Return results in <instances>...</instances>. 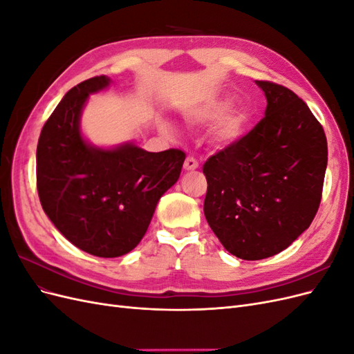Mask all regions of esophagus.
I'll return each mask as SVG.
<instances>
[{
    "mask_svg": "<svg viewBox=\"0 0 354 354\" xmlns=\"http://www.w3.org/2000/svg\"><path fill=\"white\" fill-rule=\"evenodd\" d=\"M199 167V164H198V160L194 158V156H187L186 158V160H185V165H183V168L186 169V171H194V169H196Z\"/></svg>",
    "mask_w": 354,
    "mask_h": 354,
    "instance_id": "34e87169",
    "label": "esophagus"
}]
</instances>
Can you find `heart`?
<instances>
[{
  "label": "heart",
  "mask_w": 354,
  "mask_h": 354,
  "mask_svg": "<svg viewBox=\"0 0 354 354\" xmlns=\"http://www.w3.org/2000/svg\"><path fill=\"white\" fill-rule=\"evenodd\" d=\"M229 99H217L203 103L189 113V121L194 124H208L222 118L212 130V140L218 146H229L243 134L246 124L250 121V112L242 106H236L228 111ZM227 111V113L225 111ZM225 111L227 113L224 114ZM165 131H171L168 125H164Z\"/></svg>",
  "instance_id": "1"
}]
</instances>
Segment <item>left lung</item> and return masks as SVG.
<instances>
[{
  "instance_id": "1",
  "label": "left lung",
  "mask_w": 354,
  "mask_h": 354,
  "mask_svg": "<svg viewBox=\"0 0 354 354\" xmlns=\"http://www.w3.org/2000/svg\"><path fill=\"white\" fill-rule=\"evenodd\" d=\"M264 118L203 164V214L230 254L263 260L286 250L312 224L328 164L324 127L289 88L257 81Z\"/></svg>"
}]
</instances>
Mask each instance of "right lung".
Masks as SVG:
<instances>
[{
	"label": "right lung",
	"instance_id": "1",
	"mask_svg": "<svg viewBox=\"0 0 354 354\" xmlns=\"http://www.w3.org/2000/svg\"><path fill=\"white\" fill-rule=\"evenodd\" d=\"M104 75L71 88L53 111L37 146L42 209L77 248L103 259L130 252L145 236L156 203L180 177V149L146 152L131 143L99 149L84 140L80 116Z\"/></svg>",
	"mask_w": 354,
	"mask_h": 354
}]
</instances>
